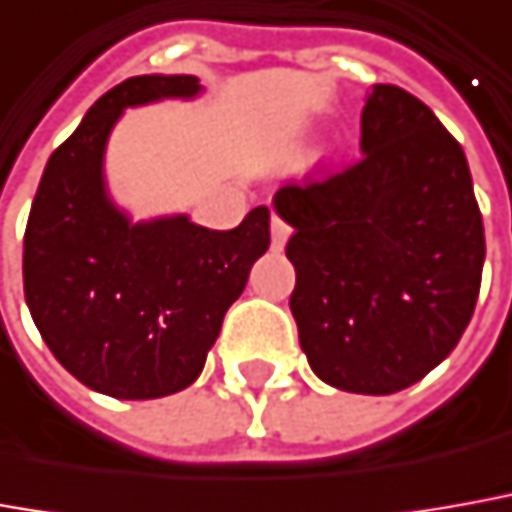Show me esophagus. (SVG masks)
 Here are the masks:
<instances>
[{"label": "esophagus", "instance_id": "obj_1", "mask_svg": "<svg viewBox=\"0 0 512 512\" xmlns=\"http://www.w3.org/2000/svg\"><path fill=\"white\" fill-rule=\"evenodd\" d=\"M288 235H291V227L285 224L280 215H271V246H274V249H283L285 241H288Z\"/></svg>", "mask_w": 512, "mask_h": 512}]
</instances>
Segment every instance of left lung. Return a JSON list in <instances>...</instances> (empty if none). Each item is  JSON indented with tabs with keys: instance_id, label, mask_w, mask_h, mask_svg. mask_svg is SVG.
<instances>
[{
	"instance_id": "1",
	"label": "left lung",
	"mask_w": 512,
	"mask_h": 512,
	"mask_svg": "<svg viewBox=\"0 0 512 512\" xmlns=\"http://www.w3.org/2000/svg\"><path fill=\"white\" fill-rule=\"evenodd\" d=\"M291 314L325 384L392 395L429 375L474 316L485 227L462 145L401 86L378 83L353 165L288 182Z\"/></svg>"
}]
</instances>
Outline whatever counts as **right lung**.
I'll return each instance as SVG.
<instances>
[{
  "instance_id": "obj_1",
  "label": "right lung",
  "mask_w": 512,
  "mask_h": 512,
  "mask_svg": "<svg viewBox=\"0 0 512 512\" xmlns=\"http://www.w3.org/2000/svg\"><path fill=\"white\" fill-rule=\"evenodd\" d=\"M193 75H139L97 100L52 151L24 229V300L52 356L123 401L190 387L224 314L269 249V210L227 232L187 215L131 224L106 196L103 151L125 106L193 97Z\"/></svg>"
}]
</instances>
